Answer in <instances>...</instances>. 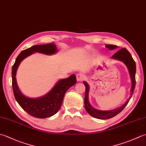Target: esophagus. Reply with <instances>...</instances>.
I'll use <instances>...</instances> for the list:
<instances>
[{"instance_id":"esophagus-1","label":"esophagus","mask_w":146,"mask_h":146,"mask_svg":"<svg viewBox=\"0 0 146 146\" xmlns=\"http://www.w3.org/2000/svg\"><path fill=\"white\" fill-rule=\"evenodd\" d=\"M85 79V76L83 73H79L76 75V80L78 82H81Z\"/></svg>"}]
</instances>
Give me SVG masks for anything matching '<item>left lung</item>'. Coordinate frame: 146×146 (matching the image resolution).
Segmentation results:
<instances>
[{
    "instance_id": "8db88e82",
    "label": "left lung",
    "mask_w": 146,
    "mask_h": 146,
    "mask_svg": "<svg viewBox=\"0 0 146 146\" xmlns=\"http://www.w3.org/2000/svg\"><path fill=\"white\" fill-rule=\"evenodd\" d=\"M106 47L109 48L110 50L116 49L118 48V46L115 45H106ZM111 58L118 60V61H122L123 63L126 65L127 69L129 72V75L130 76V80L132 82V86L130 88V95L129 98H128L127 101L125 102V104L119 107L116 108L115 110H111L109 111H102L97 110L96 108L92 107L90 104L89 101H88V94H89L90 87L86 82H84V84L85 86V108L87 112L89 114L90 116H92L94 118L101 119H106L113 118L118 115L121 111L124 109V108L126 106L128 102H129L130 99L132 96L133 93L134 88H135V73H136V65L135 62L133 59L132 56L130 52L126 49V48H121L118 52H116L114 55L111 57Z\"/></svg>"
}]
</instances>
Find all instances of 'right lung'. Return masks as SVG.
Instances as JSON below:
<instances>
[{"label": "right lung", "mask_w": 146, "mask_h": 146, "mask_svg": "<svg viewBox=\"0 0 146 146\" xmlns=\"http://www.w3.org/2000/svg\"><path fill=\"white\" fill-rule=\"evenodd\" d=\"M58 50L54 44L36 45L23 50L17 57L12 68V82L14 97L23 109L29 115L38 118L50 117L58 113L61 106L65 93L69 88L76 82L75 75L67 78L59 80L49 92L45 95L37 98H30L25 96L18 86L16 82V72L21 61L32 54L39 52L47 55H52Z\"/></svg>", "instance_id": "add662e5"}]
</instances>
